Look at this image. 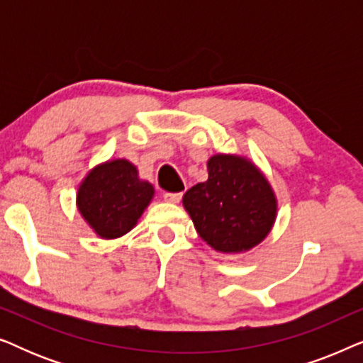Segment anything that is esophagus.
<instances>
[{
	"instance_id": "obj_1",
	"label": "esophagus",
	"mask_w": 363,
	"mask_h": 363,
	"mask_svg": "<svg viewBox=\"0 0 363 363\" xmlns=\"http://www.w3.org/2000/svg\"><path fill=\"white\" fill-rule=\"evenodd\" d=\"M183 193H163V198L168 203H180Z\"/></svg>"
}]
</instances>
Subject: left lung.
<instances>
[{
	"instance_id": "left-lung-1",
	"label": "left lung",
	"mask_w": 363,
	"mask_h": 363,
	"mask_svg": "<svg viewBox=\"0 0 363 363\" xmlns=\"http://www.w3.org/2000/svg\"><path fill=\"white\" fill-rule=\"evenodd\" d=\"M183 208L208 246L240 255L271 233L277 198L255 162L236 153H216L208 160V180L183 195Z\"/></svg>"
}]
</instances>
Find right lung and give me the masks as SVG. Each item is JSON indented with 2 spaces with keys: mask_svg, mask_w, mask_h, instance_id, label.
Returning <instances> with one entry per match:
<instances>
[{
  "mask_svg": "<svg viewBox=\"0 0 363 363\" xmlns=\"http://www.w3.org/2000/svg\"><path fill=\"white\" fill-rule=\"evenodd\" d=\"M153 196L155 188L138 177L132 162L112 158L91 168L82 178L76 206L99 238L117 240L137 226Z\"/></svg>",
  "mask_w": 363,
  "mask_h": 363,
  "instance_id": "1",
  "label": "right lung"
}]
</instances>
